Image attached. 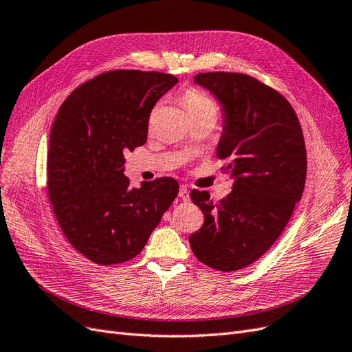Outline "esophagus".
I'll use <instances>...</instances> for the list:
<instances>
[{
    "label": "esophagus",
    "mask_w": 352,
    "mask_h": 352,
    "mask_svg": "<svg viewBox=\"0 0 352 352\" xmlns=\"http://www.w3.org/2000/svg\"><path fill=\"white\" fill-rule=\"evenodd\" d=\"M179 198L184 201H189V190H188L186 185H182L179 188Z\"/></svg>",
    "instance_id": "1"
}]
</instances>
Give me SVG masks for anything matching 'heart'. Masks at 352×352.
I'll return each instance as SVG.
<instances>
[{"instance_id": "b5f03b06", "label": "heart", "mask_w": 352, "mask_h": 352, "mask_svg": "<svg viewBox=\"0 0 352 352\" xmlns=\"http://www.w3.org/2000/svg\"><path fill=\"white\" fill-rule=\"evenodd\" d=\"M184 105L190 116V119H198V117H208V119L217 120L219 117V105L212 101L206 94L198 89H188L182 97Z\"/></svg>"}]
</instances>
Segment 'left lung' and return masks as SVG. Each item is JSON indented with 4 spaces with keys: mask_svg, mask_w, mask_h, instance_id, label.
Listing matches in <instances>:
<instances>
[{
    "mask_svg": "<svg viewBox=\"0 0 352 352\" xmlns=\"http://www.w3.org/2000/svg\"><path fill=\"white\" fill-rule=\"evenodd\" d=\"M194 82L221 104L217 157L226 162L221 170L233 179V186L219 202H212L207 190L190 192L204 225L189 236V243L208 267L235 272L272 247L302 197V129L287 100L248 74L199 73Z\"/></svg>",
    "mask_w": 352,
    "mask_h": 352,
    "instance_id": "1",
    "label": "left lung"
}]
</instances>
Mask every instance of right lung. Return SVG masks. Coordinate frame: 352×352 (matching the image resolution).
Instances as JSON below:
<instances>
[{"mask_svg":"<svg viewBox=\"0 0 352 352\" xmlns=\"http://www.w3.org/2000/svg\"><path fill=\"white\" fill-rule=\"evenodd\" d=\"M173 74L105 72L61 104L48 146V194L72 247L95 264L129 261L177 197L173 177L131 188L124 154L146 142L155 102L173 88Z\"/></svg>","mask_w":352,"mask_h":352,"instance_id":"right-lung-1","label":"right lung"}]
</instances>
